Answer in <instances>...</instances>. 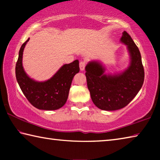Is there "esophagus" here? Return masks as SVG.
<instances>
[{
    "label": "esophagus",
    "instance_id": "esophagus-1",
    "mask_svg": "<svg viewBox=\"0 0 160 160\" xmlns=\"http://www.w3.org/2000/svg\"><path fill=\"white\" fill-rule=\"evenodd\" d=\"M85 66H86V62L85 61H82L80 62V68L81 70H82V71H83V70H85Z\"/></svg>",
    "mask_w": 160,
    "mask_h": 160
}]
</instances>
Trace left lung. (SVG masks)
I'll use <instances>...</instances> for the list:
<instances>
[{
  "instance_id": "1",
  "label": "left lung",
  "mask_w": 160,
  "mask_h": 160,
  "mask_svg": "<svg viewBox=\"0 0 160 160\" xmlns=\"http://www.w3.org/2000/svg\"><path fill=\"white\" fill-rule=\"evenodd\" d=\"M121 42L127 46L131 58L129 66L123 72L104 74L106 68L97 61L89 62L85 67L92 100L102 110L114 111L125 107L138 93L144 82V68L138 48L126 31Z\"/></svg>"
}]
</instances>
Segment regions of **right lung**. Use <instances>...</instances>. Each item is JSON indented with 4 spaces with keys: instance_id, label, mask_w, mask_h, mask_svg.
Here are the masks:
<instances>
[{
    "instance_id": "add662e5",
    "label": "right lung",
    "mask_w": 160,
    "mask_h": 160,
    "mask_svg": "<svg viewBox=\"0 0 160 160\" xmlns=\"http://www.w3.org/2000/svg\"><path fill=\"white\" fill-rule=\"evenodd\" d=\"M28 39L22 45L15 66V75L24 95L34 107L42 110H56L66 104L72 78L80 71L79 61L65 64L53 77L44 82L29 78L22 66V55Z\"/></svg>"
}]
</instances>
